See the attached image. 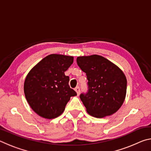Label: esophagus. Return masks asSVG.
Segmentation results:
<instances>
[{
	"instance_id": "esophagus-1",
	"label": "esophagus",
	"mask_w": 151,
	"mask_h": 151,
	"mask_svg": "<svg viewBox=\"0 0 151 151\" xmlns=\"http://www.w3.org/2000/svg\"><path fill=\"white\" fill-rule=\"evenodd\" d=\"M75 91L76 92V94H77V95H79V94H80V88L77 86V87H76L75 88Z\"/></svg>"
}]
</instances>
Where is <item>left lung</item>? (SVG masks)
Listing matches in <instances>:
<instances>
[{
	"instance_id": "left-lung-1",
	"label": "left lung",
	"mask_w": 151,
	"mask_h": 151,
	"mask_svg": "<svg viewBox=\"0 0 151 151\" xmlns=\"http://www.w3.org/2000/svg\"><path fill=\"white\" fill-rule=\"evenodd\" d=\"M76 62L88 80V93L80 95L88 113L96 118L115 113L126 96L127 81L124 73L100 55L78 57Z\"/></svg>"
}]
</instances>
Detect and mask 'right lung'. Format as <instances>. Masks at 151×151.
<instances>
[{
  "label": "right lung",
  "instance_id": "right-lung-1",
  "mask_svg": "<svg viewBox=\"0 0 151 151\" xmlns=\"http://www.w3.org/2000/svg\"><path fill=\"white\" fill-rule=\"evenodd\" d=\"M71 56L52 54L38 63L28 73L24 92L30 106L38 115L52 119L59 116L76 93L68 85L65 72L73 63Z\"/></svg>",
  "mask_w": 151,
  "mask_h": 151
}]
</instances>
